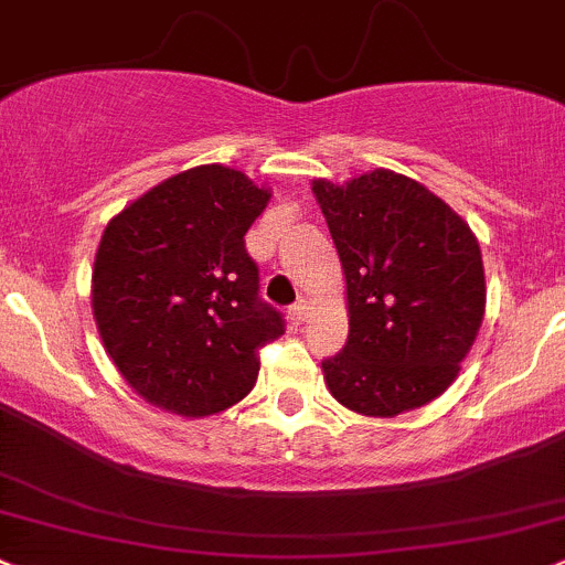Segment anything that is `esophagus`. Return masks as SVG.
<instances>
[{"label":"esophagus","mask_w":565,"mask_h":565,"mask_svg":"<svg viewBox=\"0 0 565 565\" xmlns=\"http://www.w3.org/2000/svg\"><path fill=\"white\" fill-rule=\"evenodd\" d=\"M288 318H290V323H305L307 321V305L305 301H296V305H290V310H288Z\"/></svg>","instance_id":"1"}]
</instances>
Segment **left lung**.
I'll return each instance as SVG.
<instances>
[{"label": "left lung", "instance_id": "obj_1", "mask_svg": "<svg viewBox=\"0 0 565 565\" xmlns=\"http://www.w3.org/2000/svg\"><path fill=\"white\" fill-rule=\"evenodd\" d=\"M348 288V340L323 359L337 403L397 416L449 388L484 318V266L468 225L413 179L375 168L312 182Z\"/></svg>", "mask_w": 565, "mask_h": 565}]
</instances>
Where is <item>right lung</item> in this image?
<instances>
[{"label": "right lung", "instance_id": "1", "mask_svg": "<svg viewBox=\"0 0 565 565\" xmlns=\"http://www.w3.org/2000/svg\"><path fill=\"white\" fill-rule=\"evenodd\" d=\"M269 195L234 168L198 166L108 223L92 310L116 370L147 403L212 416L255 386L260 348L285 331L244 247Z\"/></svg>", "mask_w": 565, "mask_h": 565}]
</instances>
